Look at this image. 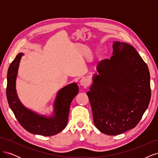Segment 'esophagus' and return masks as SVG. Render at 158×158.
Returning <instances> with one entry per match:
<instances>
[{"label": "esophagus", "mask_w": 158, "mask_h": 158, "mask_svg": "<svg viewBox=\"0 0 158 158\" xmlns=\"http://www.w3.org/2000/svg\"><path fill=\"white\" fill-rule=\"evenodd\" d=\"M80 85H82V86L86 87V86H87V85H88V80H87L86 78H82V79L80 80Z\"/></svg>", "instance_id": "1"}]
</instances>
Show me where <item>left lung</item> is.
Here are the masks:
<instances>
[{"instance_id": "1", "label": "left lung", "mask_w": 158, "mask_h": 158, "mask_svg": "<svg viewBox=\"0 0 158 158\" xmlns=\"http://www.w3.org/2000/svg\"><path fill=\"white\" fill-rule=\"evenodd\" d=\"M113 56L100 61L87 92L95 126L115 136L135 128L151 98L147 64L130 44L114 41Z\"/></svg>"}]
</instances>
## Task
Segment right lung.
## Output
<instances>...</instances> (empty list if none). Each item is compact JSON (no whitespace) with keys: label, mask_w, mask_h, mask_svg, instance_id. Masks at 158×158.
<instances>
[{"label":"right lung","mask_w":158,"mask_h":158,"mask_svg":"<svg viewBox=\"0 0 158 158\" xmlns=\"http://www.w3.org/2000/svg\"><path fill=\"white\" fill-rule=\"evenodd\" d=\"M22 55V52L18 54L8 70L6 97L9 106L18 121L27 131L45 136L55 135L67 125L71 102L78 93V85L72 83L59 90L53 103V114L50 117L26 108L19 99L16 89L18 70Z\"/></svg>","instance_id":"right-lung-1"}]
</instances>
